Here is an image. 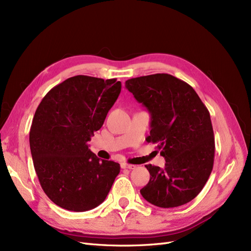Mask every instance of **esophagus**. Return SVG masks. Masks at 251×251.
<instances>
[{"label": "esophagus", "mask_w": 251, "mask_h": 251, "mask_svg": "<svg viewBox=\"0 0 251 251\" xmlns=\"http://www.w3.org/2000/svg\"><path fill=\"white\" fill-rule=\"evenodd\" d=\"M121 168L122 169H128V170H134L136 168V165L134 164H128V163H121Z\"/></svg>", "instance_id": "1"}]
</instances>
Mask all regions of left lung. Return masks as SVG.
<instances>
[{"label":"left lung","instance_id":"obj_1","mask_svg":"<svg viewBox=\"0 0 251 251\" xmlns=\"http://www.w3.org/2000/svg\"><path fill=\"white\" fill-rule=\"evenodd\" d=\"M125 86L151 114L148 143L158 144L165 168L147 164L150 181L143 198L160 208L179 207L201 191L213 170L214 132L210 113L191 86L168 73L126 80Z\"/></svg>","mask_w":251,"mask_h":251}]
</instances>
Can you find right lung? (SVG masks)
<instances>
[{"label": "right lung", "mask_w": 251, "mask_h": 251, "mask_svg": "<svg viewBox=\"0 0 251 251\" xmlns=\"http://www.w3.org/2000/svg\"><path fill=\"white\" fill-rule=\"evenodd\" d=\"M121 81L76 75L53 87L36 109L30 129L34 168L46 196L74 212L99 206L120 173L100 160L88 142L104 123Z\"/></svg>", "instance_id": "obj_1"}]
</instances>
